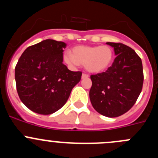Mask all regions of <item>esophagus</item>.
<instances>
[{
  "label": "esophagus",
  "mask_w": 158,
  "mask_h": 158,
  "mask_svg": "<svg viewBox=\"0 0 158 158\" xmlns=\"http://www.w3.org/2000/svg\"><path fill=\"white\" fill-rule=\"evenodd\" d=\"M88 77H89V74H87V73H83L81 76L82 79H85V78H88Z\"/></svg>",
  "instance_id": "34e87169"
}]
</instances>
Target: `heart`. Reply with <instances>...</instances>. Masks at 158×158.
I'll list each match as a JSON object with an SVG mask.
<instances>
[{
    "mask_svg": "<svg viewBox=\"0 0 158 158\" xmlns=\"http://www.w3.org/2000/svg\"><path fill=\"white\" fill-rule=\"evenodd\" d=\"M64 61L71 66L85 65L89 72L98 73L110 66L114 58L113 50L108 46H77L72 54H64Z\"/></svg>",
    "mask_w": 158,
    "mask_h": 158,
    "instance_id": "1",
    "label": "heart"
}]
</instances>
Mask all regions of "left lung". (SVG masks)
I'll return each instance as SVG.
<instances>
[{"mask_svg":"<svg viewBox=\"0 0 158 158\" xmlns=\"http://www.w3.org/2000/svg\"><path fill=\"white\" fill-rule=\"evenodd\" d=\"M116 55L111 66L101 73L91 75L89 98L97 112L118 117L129 111L142 89L143 69L140 57L133 49L119 43H107Z\"/></svg>","mask_w":158,"mask_h":158,"instance_id":"1","label":"left lung"}]
</instances>
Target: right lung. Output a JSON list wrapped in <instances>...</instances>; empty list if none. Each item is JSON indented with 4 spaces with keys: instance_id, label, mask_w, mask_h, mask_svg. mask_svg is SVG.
<instances>
[{
    "instance_id": "obj_1",
    "label": "right lung",
    "mask_w": 158,
    "mask_h": 158,
    "mask_svg": "<svg viewBox=\"0 0 158 158\" xmlns=\"http://www.w3.org/2000/svg\"><path fill=\"white\" fill-rule=\"evenodd\" d=\"M63 42L46 40L27 47L15 68L16 90L23 104L34 112L50 115L64 106L82 73L68 69Z\"/></svg>"
}]
</instances>
